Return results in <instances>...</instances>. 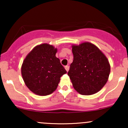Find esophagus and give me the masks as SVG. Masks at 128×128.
Instances as JSON below:
<instances>
[{
	"label": "esophagus",
	"mask_w": 128,
	"mask_h": 128,
	"mask_svg": "<svg viewBox=\"0 0 128 128\" xmlns=\"http://www.w3.org/2000/svg\"><path fill=\"white\" fill-rule=\"evenodd\" d=\"M65 69L66 70V71L68 72V70H69V66H65Z\"/></svg>",
	"instance_id": "34e87169"
}]
</instances>
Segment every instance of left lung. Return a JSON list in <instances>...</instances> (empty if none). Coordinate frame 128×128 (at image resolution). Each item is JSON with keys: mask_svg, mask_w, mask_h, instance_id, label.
<instances>
[{"mask_svg": "<svg viewBox=\"0 0 128 128\" xmlns=\"http://www.w3.org/2000/svg\"><path fill=\"white\" fill-rule=\"evenodd\" d=\"M73 62L68 75L74 88L82 95H92L102 88L108 80L110 66L103 53L92 43L72 46Z\"/></svg>", "mask_w": 128, "mask_h": 128, "instance_id": "1", "label": "left lung"}]
</instances>
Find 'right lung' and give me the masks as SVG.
<instances>
[{"label":"right lung","instance_id":"obj_1","mask_svg":"<svg viewBox=\"0 0 128 128\" xmlns=\"http://www.w3.org/2000/svg\"><path fill=\"white\" fill-rule=\"evenodd\" d=\"M57 49L48 44L37 46L26 56L22 66L26 86L40 96H47L56 89L60 78L67 73L55 56Z\"/></svg>","mask_w":128,"mask_h":128}]
</instances>
